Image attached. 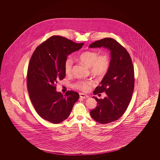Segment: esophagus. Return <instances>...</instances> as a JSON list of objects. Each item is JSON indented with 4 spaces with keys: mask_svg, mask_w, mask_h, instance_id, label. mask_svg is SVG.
<instances>
[{
    "mask_svg": "<svg viewBox=\"0 0 160 160\" xmlns=\"http://www.w3.org/2000/svg\"><path fill=\"white\" fill-rule=\"evenodd\" d=\"M80 98H84V99H85V98H88V97H89V96H88V95H87L86 94L83 93H80Z\"/></svg>",
    "mask_w": 160,
    "mask_h": 160,
    "instance_id": "obj_1",
    "label": "esophagus"
}]
</instances>
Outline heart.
Listing matches in <instances>:
<instances>
[{
	"mask_svg": "<svg viewBox=\"0 0 160 160\" xmlns=\"http://www.w3.org/2000/svg\"><path fill=\"white\" fill-rule=\"evenodd\" d=\"M78 60L90 68V71L93 75L102 76L105 75L110 67L109 58L107 54L99 55L96 52L87 51L80 54ZM73 61L71 58H68L64 63L65 72L67 74L72 72ZM92 80H81L74 84V87L80 90L87 91L93 84Z\"/></svg>",
	"mask_w": 160,
	"mask_h": 160,
	"instance_id": "obj_1",
	"label": "heart"
}]
</instances>
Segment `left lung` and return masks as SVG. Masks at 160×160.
I'll return each mask as SVG.
<instances>
[{
	"label": "left lung",
	"instance_id": "left-lung-1",
	"mask_svg": "<svg viewBox=\"0 0 160 160\" xmlns=\"http://www.w3.org/2000/svg\"><path fill=\"white\" fill-rule=\"evenodd\" d=\"M89 47H104L110 51L109 68L93 92L94 95L105 92L106 97L101 99L93 97L97 106L90 112L95 121L106 124L120 118L128 108L134 86L133 65L126 49L113 38L97 41Z\"/></svg>",
	"mask_w": 160,
	"mask_h": 160
}]
</instances>
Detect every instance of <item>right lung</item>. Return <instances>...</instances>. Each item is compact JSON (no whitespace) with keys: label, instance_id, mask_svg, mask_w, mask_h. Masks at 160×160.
Here are the masks:
<instances>
[{"label":"right lung","instance_id":"add662e5","mask_svg":"<svg viewBox=\"0 0 160 160\" xmlns=\"http://www.w3.org/2000/svg\"><path fill=\"white\" fill-rule=\"evenodd\" d=\"M83 44L53 36L38 46L31 57L27 77L29 97L38 114L48 122L59 123L67 119L79 98L76 92L63 95L56 91V84L65 77L67 56Z\"/></svg>","mask_w":160,"mask_h":160}]
</instances>
